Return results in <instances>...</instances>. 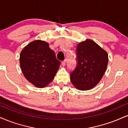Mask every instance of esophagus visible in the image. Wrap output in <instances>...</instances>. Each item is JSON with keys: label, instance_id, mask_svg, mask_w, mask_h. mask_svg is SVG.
Segmentation results:
<instances>
[{"label": "esophagus", "instance_id": "1", "mask_svg": "<svg viewBox=\"0 0 128 128\" xmlns=\"http://www.w3.org/2000/svg\"><path fill=\"white\" fill-rule=\"evenodd\" d=\"M61 64H62V65L63 66H65L66 64V60H64V61H62V62H61Z\"/></svg>", "mask_w": 128, "mask_h": 128}]
</instances>
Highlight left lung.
I'll use <instances>...</instances> for the list:
<instances>
[{"instance_id":"obj_1","label":"left lung","mask_w":128,"mask_h":128,"mask_svg":"<svg viewBox=\"0 0 128 128\" xmlns=\"http://www.w3.org/2000/svg\"><path fill=\"white\" fill-rule=\"evenodd\" d=\"M77 66L70 80L77 89L88 90L99 82L108 65V54L92 40L79 42L76 48Z\"/></svg>"}]
</instances>
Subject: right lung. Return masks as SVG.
<instances>
[{
    "mask_svg": "<svg viewBox=\"0 0 128 128\" xmlns=\"http://www.w3.org/2000/svg\"><path fill=\"white\" fill-rule=\"evenodd\" d=\"M20 64L28 81L38 88H44L54 79L61 64L48 42L35 40L22 50Z\"/></svg>",
    "mask_w": 128,
    "mask_h": 128,
    "instance_id": "obj_1",
    "label": "right lung"
}]
</instances>
